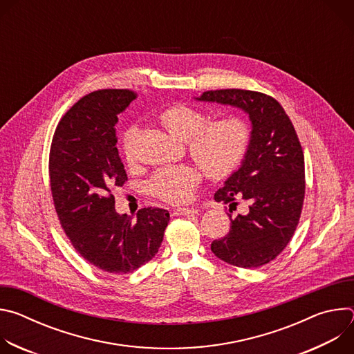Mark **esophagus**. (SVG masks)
Returning a JSON list of instances; mask_svg holds the SVG:
<instances>
[{
  "instance_id": "34e87169",
  "label": "esophagus",
  "mask_w": 354,
  "mask_h": 354,
  "mask_svg": "<svg viewBox=\"0 0 354 354\" xmlns=\"http://www.w3.org/2000/svg\"><path fill=\"white\" fill-rule=\"evenodd\" d=\"M174 214L175 216H196V214H198V210H196V209H176L175 212H174Z\"/></svg>"
}]
</instances>
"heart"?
I'll list each match as a JSON object with an SVG mask.
<instances>
[{"instance_id": "b5f03b06", "label": "heart", "mask_w": 354, "mask_h": 354, "mask_svg": "<svg viewBox=\"0 0 354 354\" xmlns=\"http://www.w3.org/2000/svg\"><path fill=\"white\" fill-rule=\"evenodd\" d=\"M164 129L175 138L187 142L192 158L213 179L234 174L245 161L252 142L250 123L236 115L209 121L207 112L190 105H174L158 116ZM137 129L122 136V154L126 164L136 162ZM200 172L192 165L158 169L149 179L148 189L154 197L171 205L187 203L194 196Z\"/></svg>"}]
</instances>
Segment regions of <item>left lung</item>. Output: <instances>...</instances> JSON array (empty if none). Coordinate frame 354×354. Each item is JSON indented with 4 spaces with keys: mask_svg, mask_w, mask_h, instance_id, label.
Returning <instances> with one entry per match:
<instances>
[{
    "mask_svg": "<svg viewBox=\"0 0 354 354\" xmlns=\"http://www.w3.org/2000/svg\"><path fill=\"white\" fill-rule=\"evenodd\" d=\"M198 99L238 106L254 126L242 167L214 194L231 210L242 201L245 213L230 216L231 230L212 242V252L232 266L261 268L281 254L299 223L306 197L301 142L288 115L270 95L230 88L206 91Z\"/></svg>",
    "mask_w": 354,
    "mask_h": 354,
    "instance_id": "8db88e82",
    "label": "left lung"
}]
</instances>
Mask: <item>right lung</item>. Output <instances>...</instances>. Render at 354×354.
Wrapping results in <instances>:
<instances>
[{
    "instance_id": "right-lung-1",
    "label": "right lung",
    "mask_w": 354,
    "mask_h": 354,
    "mask_svg": "<svg viewBox=\"0 0 354 354\" xmlns=\"http://www.w3.org/2000/svg\"><path fill=\"white\" fill-rule=\"evenodd\" d=\"M137 93L93 91L59 122L48 154L50 190L63 231L95 268L131 273L153 259L164 239L169 213L145 207L137 220L115 210L113 190L127 180L116 147L115 124Z\"/></svg>"
}]
</instances>
